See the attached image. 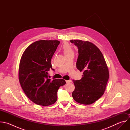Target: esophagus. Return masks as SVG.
Segmentation results:
<instances>
[{
  "instance_id": "1",
  "label": "esophagus",
  "mask_w": 130,
  "mask_h": 130,
  "mask_svg": "<svg viewBox=\"0 0 130 130\" xmlns=\"http://www.w3.org/2000/svg\"><path fill=\"white\" fill-rule=\"evenodd\" d=\"M65 81H66V83H70V82H71V81H70V80H66Z\"/></svg>"
}]
</instances>
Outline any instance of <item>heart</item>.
I'll return each mask as SVG.
<instances>
[{"mask_svg": "<svg viewBox=\"0 0 130 130\" xmlns=\"http://www.w3.org/2000/svg\"><path fill=\"white\" fill-rule=\"evenodd\" d=\"M63 50L64 55L68 54L70 53H72L73 51L70 45L68 44H65L63 46Z\"/></svg>", "mask_w": 130, "mask_h": 130, "instance_id": "1", "label": "heart"}]
</instances>
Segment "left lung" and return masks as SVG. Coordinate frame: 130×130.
<instances>
[{"label":"left lung","mask_w":130,"mask_h":130,"mask_svg":"<svg viewBox=\"0 0 130 130\" xmlns=\"http://www.w3.org/2000/svg\"><path fill=\"white\" fill-rule=\"evenodd\" d=\"M78 47V58L76 66L83 71L81 80H73L75 89L72 96L76 102L90 104L104 94L109 78L108 69L103 55L92 43L81 40H70Z\"/></svg>","instance_id":"8db88e82"}]
</instances>
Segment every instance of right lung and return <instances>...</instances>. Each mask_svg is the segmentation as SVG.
Wrapping results in <instances>:
<instances>
[{"label":"right lung","mask_w":130,"mask_h":130,"mask_svg":"<svg viewBox=\"0 0 130 130\" xmlns=\"http://www.w3.org/2000/svg\"><path fill=\"white\" fill-rule=\"evenodd\" d=\"M60 42L41 40L29 46L23 54L19 67V80L24 92L34 103L48 106L57 100L59 87L66 84L63 79L49 78L52 68L51 60Z\"/></svg>","instance_id":"obj_1"}]
</instances>
